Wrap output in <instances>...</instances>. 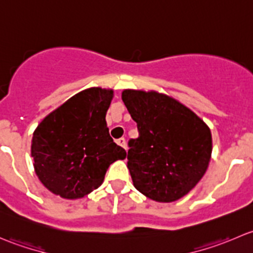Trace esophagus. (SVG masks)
Here are the masks:
<instances>
[{
  "label": "esophagus",
  "instance_id": "esophagus-1",
  "mask_svg": "<svg viewBox=\"0 0 253 253\" xmlns=\"http://www.w3.org/2000/svg\"><path fill=\"white\" fill-rule=\"evenodd\" d=\"M116 143H117V144H119V145H121L122 148H126V139H125L124 137H121V138L117 139Z\"/></svg>",
  "mask_w": 253,
  "mask_h": 253
}]
</instances>
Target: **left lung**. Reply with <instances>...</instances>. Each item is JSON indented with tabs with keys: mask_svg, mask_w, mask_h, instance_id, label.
Here are the masks:
<instances>
[{
	"mask_svg": "<svg viewBox=\"0 0 253 253\" xmlns=\"http://www.w3.org/2000/svg\"><path fill=\"white\" fill-rule=\"evenodd\" d=\"M122 100L139 132L127 154L133 186L157 202L180 200L207 171L211 129L187 106L158 91L125 89Z\"/></svg>",
	"mask_w": 253,
	"mask_h": 253,
	"instance_id": "1",
	"label": "left lung"
}]
</instances>
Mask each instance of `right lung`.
Masks as SVG:
<instances>
[{"instance_id":"obj_1","label":"right lung","mask_w":253,"mask_h":253,"mask_svg":"<svg viewBox=\"0 0 253 253\" xmlns=\"http://www.w3.org/2000/svg\"><path fill=\"white\" fill-rule=\"evenodd\" d=\"M112 96V89H85L37 127L32 157L48 191L67 200L84 197L103 183L112 163L126 158V150L114 142L106 126Z\"/></svg>"}]
</instances>
